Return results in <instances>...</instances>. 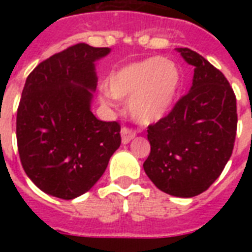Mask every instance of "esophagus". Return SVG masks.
<instances>
[{"instance_id":"esophagus-1","label":"esophagus","mask_w":252,"mask_h":252,"mask_svg":"<svg viewBox=\"0 0 252 252\" xmlns=\"http://www.w3.org/2000/svg\"><path fill=\"white\" fill-rule=\"evenodd\" d=\"M120 134H122L123 144H128L130 140H133L136 137V132L130 129V128H126V126H123L122 130H120Z\"/></svg>"}]
</instances>
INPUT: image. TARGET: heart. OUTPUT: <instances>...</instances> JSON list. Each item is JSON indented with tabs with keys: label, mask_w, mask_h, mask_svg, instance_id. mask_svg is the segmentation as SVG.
<instances>
[{
	"label": "heart",
	"mask_w": 252,
	"mask_h": 252,
	"mask_svg": "<svg viewBox=\"0 0 252 252\" xmlns=\"http://www.w3.org/2000/svg\"><path fill=\"white\" fill-rule=\"evenodd\" d=\"M180 86V72L174 63L163 57H150L112 73L107 89L114 98L128 100V111L136 122L152 124L162 119L171 107ZM100 102L111 106L110 95Z\"/></svg>",
	"instance_id": "obj_1"
}]
</instances>
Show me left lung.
<instances>
[{
	"mask_svg": "<svg viewBox=\"0 0 252 252\" xmlns=\"http://www.w3.org/2000/svg\"><path fill=\"white\" fill-rule=\"evenodd\" d=\"M195 66L192 86L171 112L148 128L144 170L156 187L176 197L207 191L230 159L237 133V99L222 73L195 51L176 48Z\"/></svg>",
	"mask_w": 252,
	"mask_h": 252,
	"instance_id": "8db88e82",
	"label": "left lung"
}]
</instances>
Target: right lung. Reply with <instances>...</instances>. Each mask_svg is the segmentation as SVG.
<instances>
[{
  "label": "right lung",
  "mask_w": 252,
  "mask_h": 252,
  "mask_svg": "<svg viewBox=\"0 0 252 252\" xmlns=\"http://www.w3.org/2000/svg\"><path fill=\"white\" fill-rule=\"evenodd\" d=\"M110 52L72 45L40 63L26 80L17 112L18 152L27 176L48 195H84L122 144L119 123L91 112L95 61Z\"/></svg>",
  "instance_id": "obj_1"
}]
</instances>
